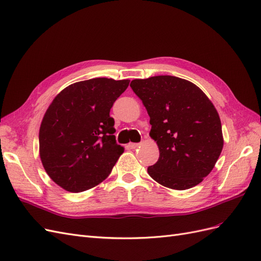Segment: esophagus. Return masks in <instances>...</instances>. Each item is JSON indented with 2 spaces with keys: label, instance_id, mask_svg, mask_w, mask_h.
<instances>
[{
  "label": "esophagus",
  "instance_id": "esophagus-1",
  "mask_svg": "<svg viewBox=\"0 0 261 261\" xmlns=\"http://www.w3.org/2000/svg\"><path fill=\"white\" fill-rule=\"evenodd\" d=\"M138 146H139V144H134V143H129V144L127 145V148H128V149H136Z\"/></svg>",
  "mask_w": 261,
  "mask_h": 261
}]
</instances>
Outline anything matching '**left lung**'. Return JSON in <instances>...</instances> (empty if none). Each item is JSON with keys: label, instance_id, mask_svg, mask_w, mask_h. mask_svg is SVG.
<instances>
[{"label": "left lung", "instance_id": "8db88e82", "mask_svg": "<svg viewBox=\"0 0 261 261\" xmlns=\"http://www.w3.org/2000/svg\"><path fill=\"white\" fill-rule=\"evenodd\" d=\"M130 87L150 116L149 135L160 151L148 174L176 191L201 183L223 148L222 126L212 102L196 85L175 76L134 80Z\"/></svg>", "mask_w": 261, "mask_h": 261}]
</instances>
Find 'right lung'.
<instances>
[{"label":"right lung","instance_id":"obj_1","mask_svg":"<svg viewBox=\"0 0 261 261\" xmlns=\"http://www.w3.org/2000/svg\"><path fill=\"white\" fill-rule=\"evenodd\" d=\"M129 81L93 78L69 85L46 110L39 130L45 172L65 191L80 193L105 180L124 152L116 144L115 100Z\"/></svg>","mask_w":261,"mask_h":261}]
</instances>
